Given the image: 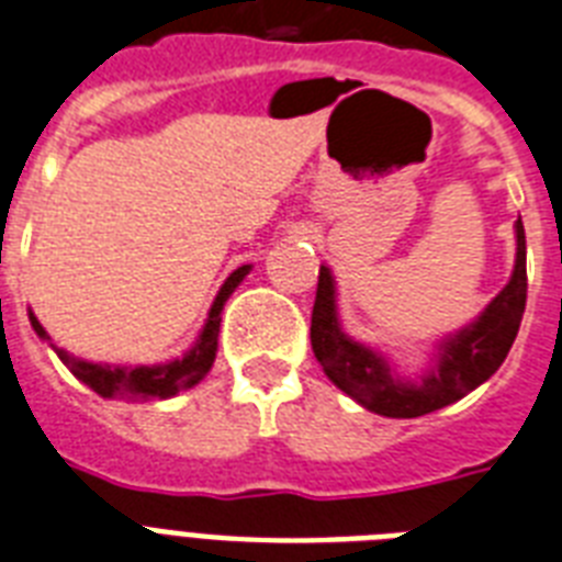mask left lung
<instances>
[{"instance_id": "obj_1", "label": "left lung", "mask_w": 562, "mask_h": 562, "mask_svg": "<svg viewBox=\"0 0 562 562\" xmlns=\"http://www.w3.org/2000/svg\"><path fill=\"white\" fill-rule=\"evenodd\" d=\"M525 299H528L525 225L516 220V269L510 284L495 295L477 322L442 342L437 367L419 381L395 378L384 358H378L375 351L342 334L334 307V278L325 267L319 269L316 302L311 313V346L325 375L367 411L393 419H413L454 404L484 384L486 378L495 375V369L502 367L519 334Z\"/></svg>"}]
</instances>
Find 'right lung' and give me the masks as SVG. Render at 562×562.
I'll return each instance as SVG.
<instances>
[{
  "label": "right lung",
  "instance_id": "add662e5",
  "mask_svg": "<svg viewBox=\"0 0 562 562\" xmlns=\"http://www.w3.org/2000/svg\"><path fill=\"white\" fill-rule=\"evenodd\" d=\"M249 276V267L234 269L228 281L222 284L216 302H213L211 313H207V322H204V330L199 334V340L190 351H187L181 360H172V363H160V367H99V363H87V360L72 358L69 351H58V358L64 360V367L85 381L93 393L104 395V398H128V402H149V398H169V395L181 393L187 386L199 384L213 367V358H216V337H220V322H222V304L228 302V295L234 293V286L240 284L243 278ZM32 319V328L37 330V337L49 340L46 330L37 322L34 313H29Z\"/></svg>",
  "mask_w": 562,
  "mask_h": 562
}]
</instances>
